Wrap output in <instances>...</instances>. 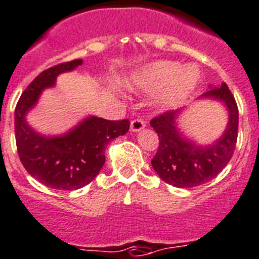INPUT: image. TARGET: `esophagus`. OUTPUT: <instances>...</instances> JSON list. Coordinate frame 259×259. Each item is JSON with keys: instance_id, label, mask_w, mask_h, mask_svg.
<instances>
[{"instance_id": "esophagus-1", "label": "esophagus", "mask_w": 259, "mask_h": 259, "mask_svg": "<svg viewBox=\"0 0 259 259\" xmlns=\"http://www.w3.org/2000/svg\"><path fill=\"white\" fill-rule=\"evenodd\" d=\"M144 126H146V122L142 118H134L130 122V129H132V132H141L142 129H144Z\"/></svg>"}]
</instances>
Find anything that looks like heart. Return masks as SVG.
Listing matches in <instances>:
<instances>
[{
  "mask_svg": "<svg viewBox=\"0 0 259 259\" xmlns=\"http://www.w3.org/2000/svg\"><path fill=\"white\" fill-rule=\"evenodd\" d=\"M183 66L174 61H157L142 67L132 78V84L137 89L158 92L164 89L161 97L163 106L174 107L187 98L197 85L198 74L193 67L184 70Z\"/></svg>",
  "mask_w": 259,
  "mask_h": 259,
  "instance_id": "1",
  "label": "heart"
}]
</instances>
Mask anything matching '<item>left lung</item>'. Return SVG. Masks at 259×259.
I'll return each mask as SVG.
<instances>
[{
    "instance_id": "8db88e82",
    "label": "left lung",
    "mask_w": 259,
    "mask_h": 259,
    "mask_svg": "<svg viewBox=\"0 0 259 259\" xmlns=\"http://www.w3.org/2000/svg\"><path fill=\"white\" fill-rule=\"evenodd\" d=\"M202 97L221 101L229 111L228 127L211 146L198 147L180 134L175 122L179 110L165 111L151 120V126L159 139L152 166L165 183L176 188L198 187L212 180L228 165L235 151L239 111L229 87L226 83L219 88L211 85Z\"/></svg>"
}]
</instances>
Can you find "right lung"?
Masks as SVG:
<instances>
[{
	"instance_id": "1",
	"label": "right lung",
	"mask_w": 259,
	"mask_h": 259,
	"mask_svg": "<svg viewBox=\"0 0 259 259\" xmlns=\"http://www.w3.org/2000/svg\"><path fill=\"white\" fill-rule=\"evenodd\" d=\"M81 60L52 66L31 81L15 107V139L19 158L39 183L52 189L74 190L89 184L106 161L105 149L112 139L127 133L130 122L124 120L85 118L61 137H43L26 124L25 115L37 103L43 89L55 85L57 75L71 71Z\"/></svg>"
}]
</instances>
